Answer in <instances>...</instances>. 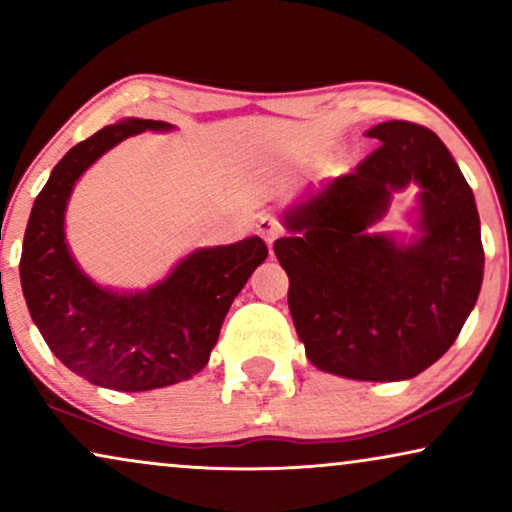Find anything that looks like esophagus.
I'll list each match as a JSON object with an SVG mask.
<instances>
[{"instance_id":"1","label":"esophagus","mask_w":512,"mask_h":512,"mask_svg":"<svg viewBox=\"0 0 512 512\" xmlns=\"http://www.w3.org/2000/svg\"><path fill=\"white\" fill-rule=\"evenodd\" d=\"M256 230H258V235H261L265 240V244L272 247V242H275L277 237L282 235V223H279V219H275L272 214H263L256 223Z\"/></svg>"}]
</instances>
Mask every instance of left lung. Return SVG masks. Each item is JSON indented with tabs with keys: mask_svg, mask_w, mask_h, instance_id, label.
<instances>
[{
	"mask_svg": "<svg viewBox=\"0 0 512 512\" xmlns=\"http://www.w3.org/2000/svg\"><path fill=\"white\" fill-rule=\"evenodd\" d=\"M352 174L286 209L275 256L305 354L324 373L363 382L410 380L436 363L478 300L485 272L471 186L436 132L387 121ZM420 188L418 233L373 234L390 198Z\"/></svg>",
	"mask_w": 512,
	"mask_h": 512,
	"instance_id": "obj_1",
	"label": "left lung"
}]
</instances>
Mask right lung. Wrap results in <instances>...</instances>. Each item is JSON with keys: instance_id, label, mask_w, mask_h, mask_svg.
I'll list each match as a JSON object with an SVG mask.
<instances>
[{"instance_id": "obj_1", "label": "right lung", "mask_w": 512, "mask_h": 512, "mask_svg": "<svg viewBox=\"0 0 512 512\" xmlns=\"http://www.w3.org/2000/svg\"><path fill=\"white\" fill-rule=\"evenodd\" d=\"M170 123L123 118L65 153L34 200L20 284L51 352L83 380L116 391H149L191 380L207 366L237 293L268 258L261 237L195 249L144 291H116L79 268L65 240L76 181L123 139Z\"/></svg>"}]
</instances>
